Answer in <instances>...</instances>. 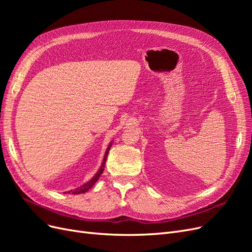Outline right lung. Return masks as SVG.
<instances>
[{"label": "right lung", "mask_w": 252, "mask_h": 252, "mask_svg": "<svg viewBox=\"0 0 252 252\" xmlns=\"http://www.w3.org/2000/svg\"><path fill=\"white\" fill-rule=\"evenodd\" d=\"M111 145H112V142H110L109 143V145H108V147H107V149H106V152H105V156H104V158H103V163H102V165H101V167H100V169H98V171L95 173V175L94 177L91 179L90 181H88L87 183H85V184H83L82 186H80V187H78L77 189H74V190H71V191H69V193L71 192V194H80V193H84V192H87L88 190L93 187L95 183H96V181L98 180V178L101 177V174H102V172L104 171V167H105V163H106V159H107V156H108V152H109V149H110V147H111Z\"/></svg>", "instance_id": "right-lung-1"}]
</instances>
